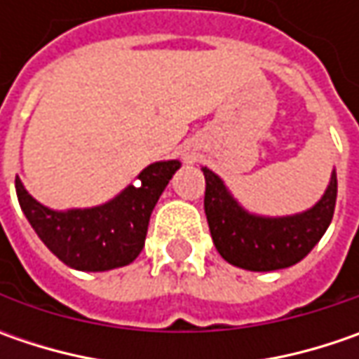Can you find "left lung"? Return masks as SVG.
Segmentation results:
<instances>
[{
  "instance_id": "1",
  "label": "left lung",
  "mask_w": 359,
  "mask_h": 359,
  "mask_svg": "<svg viewBox=\"0 0 359 359\" xmlns=\"http://www.w3.org/2000/svg\"><path fill=\"white\" fill-rule=\"evenodd\" d=\"M201 172L205 177L203 210L212 240L231 266L252 271L290 268L310 254L334 217L338 198L336 173H332L324 198L306 214L255 217L241 210L214 172L208 168H201Z\"/></svg>"
}]
</instances>
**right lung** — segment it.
Listing matches in <instances>:
<instances>
[{"label":"right lung","instance_id":"1","mask_svg":"<svg viewBox=\"0 0 359 359\" xmlns=\"http://www.w3.org/2000/svg\"><path fill=\"white\" fill-rule=\"evenodd\" d=\"M180 161H158L140 173V184L91 210L53 212L35 201L15 177L21 210L39 240L65 266L105 271L131 264L144 250L149 215Z\"/></svg>","mask_w":359,"mask_h":359}]
</instances>
